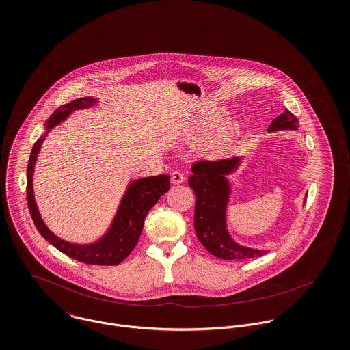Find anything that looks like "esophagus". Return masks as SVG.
I'll return each instance as SVG.
<instances>
[{
  "label": "esophagus",
  "instance_id": "esophagus-1",
  "mask_svg": "<svg viewBox=\"0 0 350 350\" xmlns=\"http://www.w3.org/2000/svg\"><path fill=\"white\" fill-rule=\"evenodd\" d=\"M170 178H172V183H173V184H181V183H184L185 176H184V173H183V172H180V170H174V172L172 173Z\"/></svg>",
  "mask_w": 350,
  "mask_h": 350
}]
</instances>
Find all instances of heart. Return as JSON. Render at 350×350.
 Returning <instances> with one entry per match:
<instances>
[{"label": "heart", "mask_w": 350, "mask_h": 350, "mask_svg": "<svg viewBox=\"0 0 350 350\" xmlns=\"http://www.w3.org/2000/svg\"><path fill=\"white\" fill-rule=\"evenodd\" d=\"M219 120V112H212L207 113L204 116H202L195 126V131L199 134L207 133L216 124V122ZM238 122L234 119H228L226 122H223L221 124H219L211 134L207 140L204 142V147L207 151L211 152H216L220 151L223 148H226L232 138L235 137L237 131H238Z\"/></svg>", "instance_id": "heart-1"}]
</instances>
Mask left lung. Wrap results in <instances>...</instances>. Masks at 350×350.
I'll return each instance as SVG.
<instances>
[{"mask_svg": "<svg viewBox=\"0 0 350 350\" xmlns=\"http://www.w3.org/2000/svg\"><path fill=\"white\" fill-rule=\"evenodd\" d=\"M297 118L286 108L269 126V131L296 130ZM239 158H224L219 161H198L192 166L189 187L196 195L195 230L202 245L212 256L221 260H247L267 254L237 245L226 230V206L230 195V185L224 176L231 173Z\"/></svg>", "mask_w": 350, "mask_h": 350, "instance_id": "left-lung-1", "label": "left lung"}]
</instances>
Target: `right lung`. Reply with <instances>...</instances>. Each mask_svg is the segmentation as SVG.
<instances>
[{"label":"right lung","mask_w":350,"mask_h":350,"mask_svg":"<svg viewBox=\"0 0 350 350\" xmlns=\"http://www.w3.org/2000/svg\"><path fill=\"white\" fill-rule=\"evenodd\" d=\"M96 103L92 97L77 98L66 105L59 107L49 119L47 131H50L54 126L59 124L65 120L74 109H82L93 105ZM44 137L36 140L27 166V203L31 217L40 232V235L49 241L53 246H55L59 252L69 256L72 260L79 262L90 264V265H118L120 264L137 246L140 232L143 228L144 217L151 210L158 199L165 195L170 188V178L166 174L147 177L138 181L131 183L127 193L120 204L118 215L112 223L111 230L104 235L103 239L93 245L79 246L65 242L55 237L43 223L32 193V173L33 165L36 161V155L39 152L40 144Z\"/></svg>","instance_id":"1"}]
</instances>
